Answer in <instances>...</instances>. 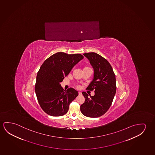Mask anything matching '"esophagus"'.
Returning a JSON list of instances; mask_svg holds the SVG:
<instances>
[{"label":"esophagus","instance_id":"esophagus-1","mask_svg":"<svg viewBox=\"0 0 155 155\" xmlns=\"http://www.w3.org/2000/svg\"><path fill=\"white\" fill-rule=\"evenodd\" d=\"M79 95H81V92H78Z\"/></svg>","mask_w":155,"mask_h":155}]
</instances>
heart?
Returning a JSON list of instances; mask_svg holds the SVG:
<instances>
[{"label":"heart","instance_id":"1","mask_svg":"<svg viewBox=\"0 0 155 155\" xmlns=\"http://www.w3.org/2000/svg\"><path fill=\"white\" fill-rule=\"evenodd\" d=\"M85 68H87V67H85Z\"/></svg>","mask_w":155,"mask_h":155}]
</instances>
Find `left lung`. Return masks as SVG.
Masks as SVG:
<instances>
[{
	"label": "left lung",
	"mask_w": 155,
	"mask_h": 155,
	"mask_svg": "<svg viewBox=\"0 0 155 155\" xmlns=\"http://www.w3.org/2000/svg\"><path fill=\"white\" fill-rule=\"evenodd\" d=\"M89 60L94 70L93 80L87 89L94 91L91 96L85 92L82 94L85 102L81 106V113L89 117H98L104 114L112 105L117 90L116 78L110 63L95 52L84 54Z\"/></svg>",
	"instance_id": "obj_1"
}]
</instances>
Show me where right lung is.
I'll list each match as a JSON object with an SVG mask.
<instances>
[{
	"label": "right lung",
	"instance_id": "right-lung-1",
	"mask_svg": "<svg viewBox=\"0 0 155 155\" xmlns=\"http://www.w3.org/2000/svg\"><path fill=\"white\" fill-rule=\"evenodd\" d=\"M83 58L80 54L58 52L49 57L41 66L35 89L38 103L47 114L52 117L65 114L70 103L78 95V91L71 87L64 90L60 83Z\"/></svg>",
	"mask_w": 155,
	"mask_h": 155
}]
</instances>
